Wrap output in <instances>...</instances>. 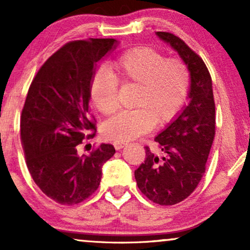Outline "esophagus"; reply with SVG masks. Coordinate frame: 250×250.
Listing matches in <instances>:
<instances>
[{
    "instance_id": "34e87169",
    "label": "esophagus",
    "mask_w": 250,
    "mask_h": 250,
    "mask_svg": "<svg viewBox=\"0 0 250 250\" xmlns=\"http://www.w3.org/2000/svg\"><path fill=\"white\" fill-rule=\"evenodd\" d=\"M126 146H127V142H114V146L116 150H121Z\"/></svg>"
}]
</instances>
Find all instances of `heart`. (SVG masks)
Instances as JSON below:
<instances>
[{
	"label": "heart",
	"instance_id": "obj_1",
	"mask_svg": "<svg viewBox=\"0 0 250 250\" xmlns=\"http://www.w3.org/2000/svg\"><path fill=\"white\" fill-rule=\"evenodd\" d=\"M118 83L136 86L135 109L122 111L102 126L105 138L126 142L150 132L157 123L166 125L176 118L186 104L190 71L183 60L166 58L155 49L133 47L100 70L91 81L90 97L95 109L111 116L118 108Z\"/></svg>",
	"mask_w": 250,
	"mask_h": 250
}]
</instances>
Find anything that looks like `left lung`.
I'll return each mask as SVG.
<instances>
[{
    "instance_id": "8db88e82",
    "label": "left lung",
    "mask_w": 250,
    "mask_h": 250,
    "mask_svg": "<svg viewBox=\"0 0 250 250\" xmlns=\"http://www.w3.org/2000/svg\"><path fill=\"white\" fill-rule=\"evenodd\" d=\"M156 34L189 68L190 100L177 118L156 136L162 156L145 146L146 160L134 176L140 191L149 200L172 206L189 197L206 172L215 138V101L211 77L204 60L174 34Z\"/></svg>"
}]
</instances>
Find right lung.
Returning <instances> with one entry per match:
<instances>
[{
    "instance_id": "1",
    "label": "right lung",
    "mask_w": 250,
    "mask_h": 250,
    "mask_svg": "<svg viewBox=\"0 0 250 250\" xmlns=\"http://www.w3.org/2000/svg\"><path fill=\"white\" fill-rule=\"evenodd\" d=\"M116 43L91 39L64 44L29 86L20 119L26 164L36 186L58 204L76 205L92 196L100 184L102 165L116 152L114 146L102 143L90 155L77 153L83 140L97 131L88 104L95 66Z\"/></svg>"
}]
</instances>
